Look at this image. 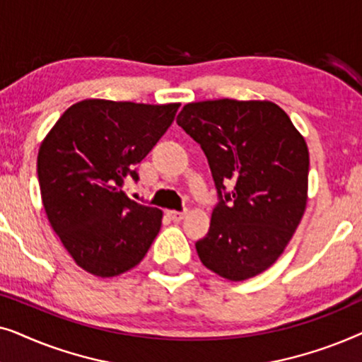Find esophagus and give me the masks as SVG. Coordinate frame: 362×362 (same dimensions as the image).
<instances>
[{"instance_id": "esophagus-1", "label": "esophagus", "mask_w": 362, "mask_h": 362, "mask_svg": "<svg viewBox=\"0 0 362 362\" xmlns=\"http://www.w3.org/2000/svg\"><path fill=\"white\" fill-rule=\"evenodd\" d=\"M187 211H168V216H170V219H173L175 222H180L186 217Z\"/></svg>"}]
</instances>
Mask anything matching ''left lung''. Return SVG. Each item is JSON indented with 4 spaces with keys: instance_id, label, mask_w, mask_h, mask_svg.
I'll return each mask as SVG.
<instances>
[{
    "instance_id": "1",
    "label": "left lung",
    "mask_w": 362,
    "mask_h": 362,
    "mask_svg": "<svg viewBox=\"0 0 362 362\" xmlns=\"http://www.w3.org/2000/svg\"><path fill=\"white\" fill-rule=\"evenodd\" d=\"M176 122L201 145L221 199L209 232L196 242L202 265L232 281L262 274L284 254L305 214L303 135L269 100L192 102Z\"/></svg>"
}]
</instances>
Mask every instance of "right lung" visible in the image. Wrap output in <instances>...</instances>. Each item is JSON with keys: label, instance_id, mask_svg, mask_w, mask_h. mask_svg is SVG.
Here are the masks:
<instances>
[{"label": "right lung", "instance_id": "right-lung-1", "mask_svg": "<svg viewBox=\"0 0 362 362\" xmlns=\"http://www.w3.org/2000/svg\"><path fill=\"white\" fill-rule=\"evenodd\" d=\"M180 103L87 98L62 113L37 153L47 219L74 262L110 279L140 264L163 212L123 192L128 177L175 120Z\"/></svg>", "mask_w": 362, "mask_h": 362}]
</instances>
